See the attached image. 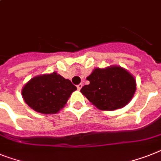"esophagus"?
<instances>
[{
  "label": "esophagus",
  "instance_id": "esophagus-1",
  "mask_svg": "<svg viewBox=\"0 0 161 161\" xmlns=\"http://www.w3.org/2000/svg\"><path fill=\"white\" fill-rule=\"evenodd\" d=\"M82 86H83V85H82V84H79V85H78V86H76V87H77V89H78V90H80V89L82 88Z\"/></svg>",
  "mask_w": 161,
  "mask_h": 161
}]
</instances>
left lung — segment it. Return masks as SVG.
I'll return each mask as SVG.
<instances>
[{
  "label": "left lung",
  "instance_id": "obj_1",
  "mask_svg": "<svg viewBox=\"0 0 161 161\" xmlns=\"http://www.w3.org/2000/svg\"><path fill=\"white\" fill-rule=\"evenodd\" d=\"M89 85L80 92L100 110L119 109L125 107L136 90V79L120 66L95 68L88 77Z\"/></svg>",
  "mask_w": 161,
  "mask_h": 161
}]
</instances>
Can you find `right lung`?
I'll return each mask as SVG.
<instances>
[{
	"mask_svg": "<svg viewBox=\"0 0 161 161\" xmlns=\"http://www.w3.org/2000/svg\"><path fill=\"white\" fill-rule=\"evenodd\" d=\"M76 87L68 79L54 71L36 75L21 90L24 100L40 114H55L64 108Z\"/></svg>",
	"mask_w": 161,
	"mask_h": 161,
	"instance_id": "obj_1",
	"label": "right lung"
}]
</instances>
